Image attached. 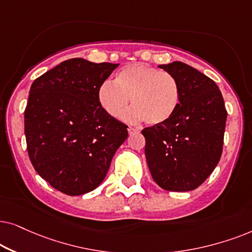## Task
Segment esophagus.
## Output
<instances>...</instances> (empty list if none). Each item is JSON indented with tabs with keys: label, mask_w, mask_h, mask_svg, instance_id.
<instances>
[{
	"label": "esophagus",
	"mask_w": 252,
	"mask_h": 252,
	"mask_svg": "<svg viewBox=\"0 0 252 252\" xmlns=\"http://www.w3.org/2000/svg\"><path fill=\"white\" fill-rule=\"evenodd\" d=\"M128 132H129V135H135V133H138L139 132V130L136 129V128H133V126H129Z\"/></svg>",
	"instance_id": "obj_1"
}]
</instances>
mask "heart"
Instances as JSON below:
<instances>
[{
  "label": "heart",
  "instance_id": "heart-1",
  "mask_svg": "<svg viewBox=\"0 0 252 252\" xmlns=\"http://www.w3.org/2000/svg\"><path fill=\"white\" fill-rule=\"evenodd\" d=\"M130 98L133 107L126 114V119L145 120L147 124L157 126L175 114L181 101V89L172 73L144 63H133L123 66L114 82L106 80L98 90L99 103L114 119L122 116Z\"/></svg>",
  "mask_w": 252,
  "mask_h": 252
}]
</instances>
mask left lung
Returning <instances> with one entry per match:
<instances>
[{"instance_id":"8db88e82","label":"left lung","mask_w":252,"mask_h":252,"mask_svg":"<svg viewBox=\"0 0 252 252\" xmlns=\"http://www.w3.org/2000/svg\"><path fill=\"white\" fill-rule=\"evenodd\" d=\"M179 82V108L167 122L149 126L145 157L154 182L168 191L198 188L219 162L227 110L212 79L183 62L161 64Z\"/></svg>"}]
</instances>
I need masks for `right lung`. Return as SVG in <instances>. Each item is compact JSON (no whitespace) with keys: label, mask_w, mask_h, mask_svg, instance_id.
Wrapping results in <instances>:
<instances>
[{"label":"right lung","mask_w":252,"mask_h":252,"mask_svg":"<svg viewBox=\"0 0 252 252\" xmlns=\"http://www.w3.org/2000/svg\"><path fill=\"white\" fill-rule=\"evenodd\" d=\"M119 64L70 59L33 82L25 137L36 173L69 196L94 190L108 172L128 126L105 112L98 90Z\"/></svg>","instance_id":"add662e5"}]
</instances>
